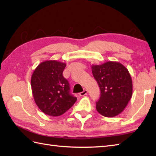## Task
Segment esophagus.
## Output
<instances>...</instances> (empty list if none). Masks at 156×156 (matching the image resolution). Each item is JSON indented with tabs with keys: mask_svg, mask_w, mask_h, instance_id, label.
Instances as JSON below:
<instances>
[{
	"mask_svg": "<svg viewBox=\"0 0 156 156\" xmlns=\"http://www.w3.org/2000/svg\"><path fill=\"white\" fill-rule=\"evenodd\" d=\"M87 94V90H84L83 91V92H81L80 93H79V95H80V96H85V95H86Z\"/></svg>",
	"mask_w": 156,
	"mask_h": 156,
	"instance_id": "1",
	"label": "esophagus"
}]
</instances>
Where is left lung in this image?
I'll list each match as a JSON object with an SVG mask.
<instances>
[{
	"label": "left lung",
	"instance_id": "left-lung-1",
	"mask_svg": "<svg viewBox=\"0 0 156 156\" xmlns=\"http://www.w3.org/2000/svg\"><path fill=\"white\" fill-rule=\"evenodd\" d=\"M101 90L97 111L105 117H114L126 108L132 94V81L128 70L119 62H108L91 66Z\"/></svg>",
	"mask_w": 156,
	"mask_h": 156
}]
</instances>
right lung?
<instances>
[{"label":"right lung","instance_id":"right-lung-1","mask_svg":"<svg viewBox=\"0 0 156 156\" xmlns=\"http://www.w3.org/2000/svg\"><path fill=\"white\" fill-rule=\"evenodd\" d=\"M66 66L65 63L55 60L45 61L33 72L31 87L34 101L45 115H62L77 101L69 92V82L63 76Z\"/></svg>","mask_w":156,"mask_h":156}]
</instances>
